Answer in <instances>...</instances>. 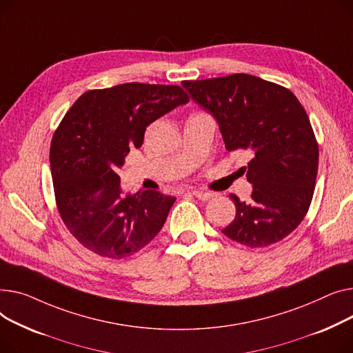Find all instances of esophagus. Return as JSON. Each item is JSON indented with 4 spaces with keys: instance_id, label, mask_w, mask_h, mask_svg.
Wrapping results in <instances>:
<instances>
[{
    "instance_id": "obj_1",
    "label": "esophagus",
    "mask_w": 353,
    "mask_h": 353,
    "mask_svg": "<svg viewBox=\"0 0 353 353\" xmlns=\"http://www.w3.org/2000/svg\"><path fill=\"white\" fill-rule=\"evenodd\" d=\"M191 194L195 195V196H196L198 199H201V201H208V199H211V198L215 196L214 192H203V191H192Z\"/></svg>"
}]
</instances>
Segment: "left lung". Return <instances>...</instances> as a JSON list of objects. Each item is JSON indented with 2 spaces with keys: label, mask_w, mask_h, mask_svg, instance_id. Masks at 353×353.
<instances>
[{
  "label": "left lung",
  "mask_w": 353,
  "mask_h": 353,
  "mask_svg": "<svg viewBox=\"0 0 353 353\" xmlns=\"http://www.w3.org/2000/svg\"><path fill=\"white\" fill-rule=\"evenodd\" d=\"M182 85L215 117L228 151L252 155L242 168L252 183V199L230 195L236 215L222 232L250 248L282 241L305 218L318 174V142L302 103L291 90L250 74Z\"/></svg>",
  "instance_id": "8db88e82"
}]
</instances>
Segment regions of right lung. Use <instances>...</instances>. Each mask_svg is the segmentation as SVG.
I'll return each instance as SVG.
<instances>
[{
  "mask_svg": "<svg viewBox=\"0 0 353 353\" xmlns=\"http://www.w3.org/2000/svg\"><path fill=\"white\" fill-rule=\"evenodd\" d=\"M190 101L179 85L128 82L82 94L54 132L50 163L61 219L88 251L128 258L161 231L174 196H122L117 170L151 122Z\"/></svg>",
  "mask_w": 353,
  "mask_h": 353,
  "instance_id": "add662e5",
  "label": "right lung"
}]
</instances>
